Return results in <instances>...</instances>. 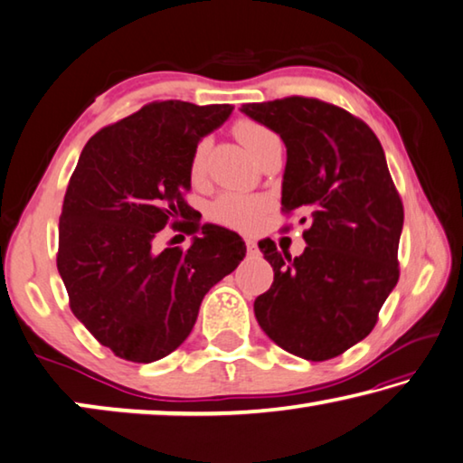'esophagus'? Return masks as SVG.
Wrapping results in <instances>:
<instances>
[{"mask_svg":"<svg viewBox=\"0 0 463 463\" xmlns=\"http://www.w3.org/2000/svg\"><path fill=\"white\" fill-rule=\"evenodd\" d=\"M246 246H248V252H250V254L259 252V246H256V240H252V238H246Z\"/></svg>","mask_w":463,"mask_h":463,"instance_id":"1","label":"esophagus"}]
</instances>
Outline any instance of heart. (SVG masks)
<instances>
[{"mask_svg": "<svg viewBox=\"0 0 463 463\" xmlns=\"http://www.w3.org/2000/svg\"><path fill=\"white\" fill-rule=\"evenodd\" d=\"M236 135L254 157L262 149L264 143L277 137L270 128H267L260 123H254V120H240L236 125ZM204 156H207V139H203L193 151V160H191L193 176H199L201 174ZM267 209H269V203L260 199V196L227 193L223 196H219V199L213 203V207H211V217L223 225L238 227V230H252V227L260 223V219L264 213H267Z\"/></svg>", "mask_w": 463, "mask_h": 463, "instance_id": "obj_1", "label": "heart"}]
</instances>
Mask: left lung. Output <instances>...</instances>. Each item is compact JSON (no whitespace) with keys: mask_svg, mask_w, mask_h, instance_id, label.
<instances>
[{"mask_svg":"<svg viewBox=\"0 0 463 463\" xmlns=\"http://www.w3.org/2000/svg\"><path fill=\"white\" fill-rule=\"evenodd\" d=\"M240 110L283 139L281 204L312 217L307 246L295 259L269 238L259 241L275 281L254 301L256 320L287 353L338 357L373 330L398 283L404 209L383 147L363 120L316 98Z\"/></svg>","mask_w":463,"mask_h":463,"instance_id":"8db88e82","label":"left lung"}]
</instances>
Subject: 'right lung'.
Instances as JSON below:
<instances>
[{"mask_svg": "<svg viewBox=\"0 0 463 463\" xmlns=\"http://www.w3.org/2000/svg\"><path fill=\"white\" fill-rule=\"evenodd\" d=\"M232 110L154 102L81 149L59 217L57 269L73 316L120 359L151 363L176 351L207 291L244 260V240L215 223L196 225L188 250L154 246L191 209L182 194L193 151Z\"/></svg>", "mask_w": 463, "mask_h": 463, "instance_id": "right-lung-1", "label": "right lung"}]
</instances>
